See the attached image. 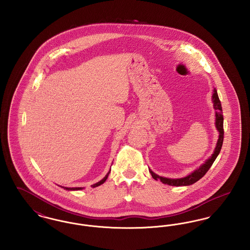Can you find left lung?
<instances>
[{
	"label": "left lung",
	"instance_id": "obj_1",
	"mask_svg": "<svg viewBox=\"0 0 250 250\" xmlns=\"http://www.w3.org/2000/svg\"><path fill=\"white\" fill-rule=\"evenodd\" d=\"M212 101L214 104V112H215V127L218 131V140L216 142V145L214 148V153L212 155L205 160V162L202 164L200 167H198L197 169H195L193 172H191L190 174L182 177V178H167V177H162L159 176L157 174H155V172L149 168V171L152 175V177L155 180H160L163 184L168 185V186H174V187H186V186H190L195 184L197 181H199L200 179L202 178L205 173L209 170V168L213 165V163L215 160V158L217 157V155H219L221 147H222V143H223V139H224V129H223V114H222V107H221V103L220 100L218 98V95L216 90L214 89L213 95H212Z\"/></svg>",
	"mask_w": 250,
	"mask_h": 250
}]
</instances>
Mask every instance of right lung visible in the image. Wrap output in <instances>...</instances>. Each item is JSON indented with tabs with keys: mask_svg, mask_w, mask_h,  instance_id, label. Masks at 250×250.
<instances>
[{
	"mask_svg": "<svg viewBox=\"0 0 250 250\" xmlns=\"http://www.w3.org/2000/svg\"><path fill=\"white\" fill-rule=\"evenodd\" d=\"M109 172H110V169L108 170V172H107V174H106V176L104 177V178L102 179V180H100L99 182H97L96 184L95 185H93L92 187L93 188H96V187H98V186H100V185H102V184H104L105 182H106V180L107 179V176H108V174H109ZM61 188H62L63 189H65V190H82V189H83V188H65V187H61Z\"/></svg>",
	"mask_w": 250,
	"mask_h": 250,
	"instance_id": "obj_1",
	"label": "right lung"
}]
</instances>
